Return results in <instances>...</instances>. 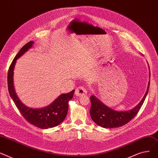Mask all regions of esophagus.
I'll return each instance as SVG.
<instances>
[{
    "mask_svg": "<svg viewBox=\"0 0 158 158\" xmlns=\"http://www.w3.org/2000/svg\"><path fill=\"white\" fill-rule=\"evenodd\" d=\"M87 93V89L84 87H79L75 90V94L78 96L86 95Z\"/></svg>",
    "mask_w": 158,
    "mask_h": 158,
    "instance_id": "obj_1",
    "label": "esophagus"
}]
</instances>
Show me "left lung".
I'll use <instances>...</instances> for the list:
<instances>
[{
	"label": "left lung",
	"instance_id": "obj_1",
	"mask_svg": "<svg viewBox=\"0 0 158 158\" xmlns=\"http://www.w3.org/2000/svg\"><path fill=\"white\" fill-rule=\"evenodd\" d=\"M149 77H151L150 72ZM149 85L150 80L148 83L147 91L140 103L133 109L123 112L112 110L102 103L96 96H91L90 114L92 119L96 124L104 128H115L125 125L136 116L141 108L149 91Z\"/></svg>",
	"mask_w": 158,
	"mask_h": 158
}]
</instances>
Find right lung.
<instances>
[{
	"mask_svg": "<svg viewBox=\"0 0 158 158\" xmlns=\"http://www.w3.org/2000/svg\"><path fill=\"white\" fill-rule=\"evenodd\" d=\"M33 44L34 41H32L27 43L13 59L7 74L8 90L15 105L26 120L39 128L48 129L58 126L66 118L68 111L69 101L73 98L75 90L67 94H60L50 105L41 108H29L22 103L15 90L13 83L14 69L16 60L30 49Z\"/></svg>",
	"mask_w": 158,
	"mask_h": 158,
	"instance_id": "obj_1",
	"label": "right lung"
}]
</instances>
